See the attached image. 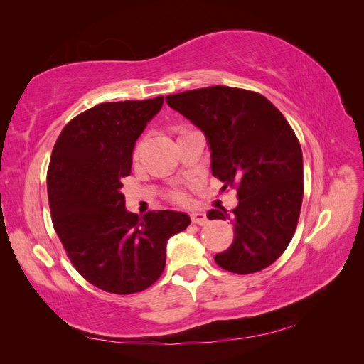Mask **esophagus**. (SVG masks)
<instances>
[{
	"label": "esophagus",
	"mask_w": 364,
	"mask_h": 364,
	"mask_svg": "<svg viewBox=\"0 0 364 364\" xmlns=\"http://www.w3.org/2000/svg\"><path fill=\"white\" fill-rule=\"evenodd\" d=\"M191 220H193V223H196V225H200V226H203V225H206V223H208V217H206V214H205V213H200V211H196V213H193V214H191Z\"/></svg>",
	"instance_id": "obj_1"
}]
</instances>
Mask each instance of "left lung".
I'll return each instance as SVG.
<instances>
[{"label": "left lung", "instance_id": "1", "mask_svg": "<svg viewBox=\"0 0 364 364\" xmlns=\"http://www.w3.org/2000/svg\"><path fill=\"white\" fill-rule=\"evenodd\" d=\"M165 100L203 132L222 190L238 193L234 209L208 211L234 225L232 245L215 262L238 274L269 267L293 238L304 197L302 150L287 119L266 97L238 87L208 86Z\"/></svg>", "mask_w": 364, "mask_h": 364}]
</instances>
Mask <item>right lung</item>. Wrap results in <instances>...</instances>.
<instances>
[{"instance_id":"obj_1","label":"right lung","mask_w":364,"mask_h":364,"mask_svg":"<svg viewBox=\"0 0 364 364\" xmlns=\"http://www.w3.org/2000/svg\"><path fill=\"white\" fill-rule=\"evenodd\" d=\"M162 103L159 95L97 105L63 127L51 153L53 226L75 270L109 293H136L158 281L167 241L191 222L171 209L132 214L121 193L135 142Z\"/></svg>"}]
</instances>
